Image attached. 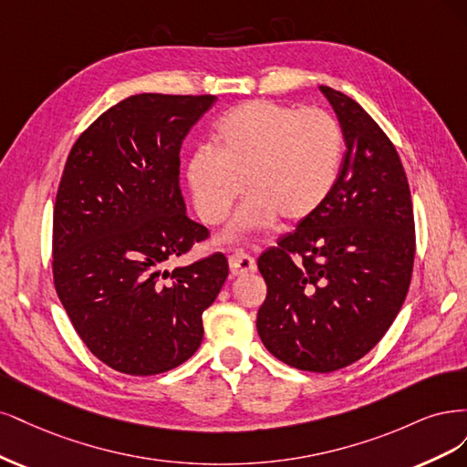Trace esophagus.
<instances>
[{
	"label": "esophagus",
	"instance_id": "esophagus-1",
	"mask_svg": "<svg viewBox=\"0 0 467 467\" xmlns=\"http://www.w3.org/2000/svg\"><path fill=\"white\" fill-rule=\"evenodd\" d=\"M229 267H231L233 275H246V274L255 272V262L250 258L248 254L236 252V254L229 255Z\"/></svg>",
	"mask_w": 467,
	"mask_h": 467
}]
</instances>
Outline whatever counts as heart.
I'll list each match as a JSON object with an SVG mask.
<instances>
[{"instance_id":"b5f03b06","label":"heart","mask_w":467,"mask_h":467,"mask_svg":"<svg viewBox=\"0 0 467 467\" xmlns=\"http://www.w3.org/2000/svg\"><path fill=\"white\" fill-rule=\"evenodd\" d=\"M212 140L213 151L198 149L186 162L195 213L205 224H219L243 184L250 193L223 240L272 227L277 217L285 223L308 219L339 180L341 128L320 109L248 100L217 119Z\"/></svg>"}]
</instances>
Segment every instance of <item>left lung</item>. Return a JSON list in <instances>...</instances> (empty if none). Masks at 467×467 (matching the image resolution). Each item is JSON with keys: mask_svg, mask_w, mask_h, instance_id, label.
Returning a JSON list of instances; mask_svg holds the SVG:
<instances>
[{"mask_svg": "<svg viewBox=\"0 0 467 467\" xmlns=\"http://www.w3.org/2000/svg\"><path fill=\"white\" fill-rule=\"evenodd\" d=\"M320 91L348 151L327 202L258 258L267 296L255 327L285 365L332 372L365 357L396 320L413 272L415 223L388 135L348 95Z\"/></svg>", "mask_w": 467, "mask_h": 467, "instance_id": "8db88e82", "label": "left lung"}]
</instances>
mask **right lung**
Segmentation results:
<instances>
[{
	"mask_svg": "<svg viewBox=\"0 0 467 467\" xmlns=\"http://www.w3.org/2000/svg\"><path fill=\"white\" fill-rule=\"evenodd\" d=\"M215 100L128 97L67 157L54 207V285L88 351L118 372L151 376L188 360L229 275L221 252L167 269L207 238L186 215L178 155Z\"/></svg>",
	"mask_w": 467,
	"mask_h": 467,
	"instance_id": "obj_1",
	"label": "right lung"
}]
</instances>
